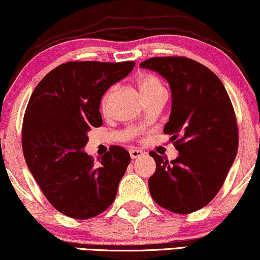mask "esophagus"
Returning a JSON list of instances; mask_svg holds the SVG:
<instances>
[{
    "label": "esophagus",
    "instance_id": "34e87169",
    "mask_svg": "<svg viewBox=\"0 0 260 260\" xmlns=\"http://www.w3.org/2000/svg\"><path fill=\"white\" fill-rule=\"evenodd\" d=\"M129 154L131 157H132V159H137V158H140V157H143L144 154H145V152L141 150H131Z\"/></svg>",
    "mask_w": 260,
    "mask_h": 260
}]
</instances>
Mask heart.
I'll list each match as a JSON object with an SVG mask.
<instances>
[{"mask_svg":"<svg viewBox=\"0 0 260 260\" xmlns=\"http://www.w3.org/2000/svg\"><path fill=\"white\" fill-rule=\"evenodd\" d=\"M139 88L144 98L152 96V94L159 93V92H166V88H164L162 83H160L156 77H153V75H144L143 78H140ZM113 91H114L113 88H110V90H108L106 93H104V96L102 97L101 108L103 110H107Z\"/></svg>","mask_w":260,"mask_h":260,"instance_id":"b5f03b06","label":"heart"}]
</instances>
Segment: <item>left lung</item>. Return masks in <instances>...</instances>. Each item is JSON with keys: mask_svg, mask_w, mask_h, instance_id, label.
Wrapping results in <instances>:
<instances>
[{"mask_svg": "<svg viewBox=\"0 0 260 260\" xmlns=\"http://www.w3.org/2000/svg\"><path fill=\"white\" fill-rule=\"evenodd\" d=\"M141 68L169 83L172 111L164 133L179 157L169 162L151 151L156 172L149 179L154 202L175 213L204 208L218 193L238 152V124L232 102L217 75L186 57H152Z\"/></svg>", "mask_w": 260, "mask_h": 260, "instance_id": "obj_1", "label": "left lung"}]
</instances>
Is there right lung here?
Masks as SVG:
<instances>
[{
    "label": "right lung",
    "mask_w": 260,
    "mask_h": 260,
    "mask_svg": "<svg viewBox=\"0 0 260 260\" xmlns=\"http://www.w3.org/2000/svg\"><path fill=\"white\" fill-rule=\"evenodd\" d=\"M134 64L67 62L32 92L22 124L26 164L51 205L68 217H94L115 200L129 153L111 146L96 166L84 149L91 127L102 124V96Z\"/></svg>",
    "instance_id": "1"
}]
</instances>
